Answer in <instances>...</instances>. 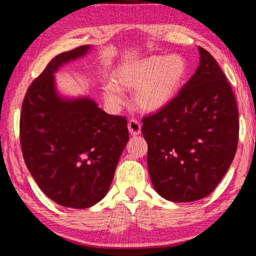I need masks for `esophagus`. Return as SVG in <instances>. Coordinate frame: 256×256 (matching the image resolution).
<instances>
[{"label":"esophagus","instance_id":"esophagus-1","mask_svg":"<svg viewBox=\"0 0 256 256\" xmlns=\"http://www.w3.org/2000/svg\"><path fill=\"white\" fill-rule=\"evenodd\" d=\"M128 132L131 133L132 136H138V134L141 133V124L136 118H132L128 120Z\"/></svg>","mask_w":256,"mask_h":256}]
</instances>
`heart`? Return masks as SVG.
Here are the masks:
<instances>
[{"label": "heart", "instance_id": "obj_1", "mask_svg": "<svg viewBox=\"0 0 256 256\" xmlns=\"http://www.w3.org/2000/svg\"><path fill=\"white\" fill-rule=\"evenodd\" d=\"M188 72L186 60L180 54L152 55L133 60L116 70L114 81L105 86L108 105L118 108L124 102L122 89H136L133 100L138 110L156 112L168 105L178 94Z\"/></svg>", "mask_w": 256, "mask_h": 256}]
</instances>
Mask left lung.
Masks as SVG:
<instances>
[{"mask_svg": "<svg viewBox=\"0 0 256 256\" xmlns=\"http://www.w3.org/2000/svg\"><path fill=\"white\" fill-rule=\"evenodd\" d=\"M172 100L142 120L148 170L159 196L172 202L206 198L235 157L240 120L235 94L209 52Z\"/></svg>", "mask_w": 256, "mask_h": 256, "instance_id": "obj_1", "label": "left lung"}]
</instances>
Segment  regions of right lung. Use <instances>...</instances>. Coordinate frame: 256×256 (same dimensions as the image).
Instances as JSON below:
<instances>
[{"label": "right lung", "mask_w": 256, "mask_h": 256, "mask_svg": "<svg viewBox=\"0 0 256 256\" xmlns=\"http://www.w3.org/2000/svg\"><path fill=\"white\" fill-rule=\"evenodd\" d=\"M89 50L84 45L55 56L30 84L20 115L30 174L50 200L74 209L106 196L130 138L123 116L107 114L90 98L66 99L56 92L54 73Z\"/></svg>", "instance_id": "1"}]
</instances>
